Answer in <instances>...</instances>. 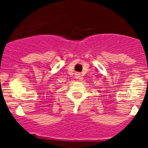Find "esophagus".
Returning <instances> with one entry per match:
<instances>
[{"label": "esophagus", "instance_id": "obj_1", "mask_svg": "<svg viewBox=\"0 0 148 148\" xmlns=\"http://www.w3.org/2000/svg\"><path fill=\"white\" fill-rule=\"evenodd\" d=\"M75 78H76V79H80L81 78V74L79 73H75Z\"/></svg>", "mask_w": 148, "mask_h": 148}]
</instances>
